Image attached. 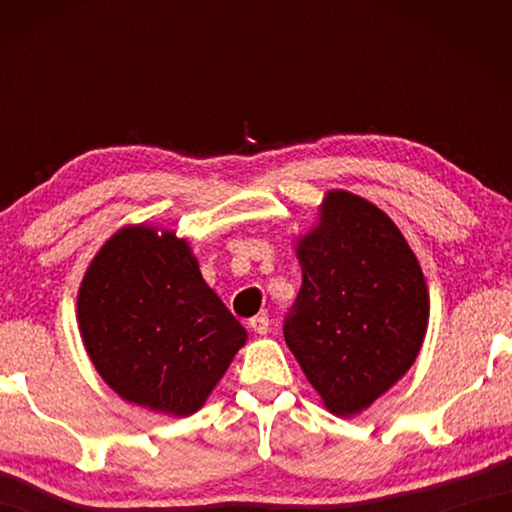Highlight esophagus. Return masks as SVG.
Wrapping results in <instances>:
<instances>
[{
	"label": "esophagus",
	"instance_id": "1",
	"mask_svg": "<svg viewBox=\"0 0 512 512\" xmlns=\"http://www.w3.org/2000/svg\"><path fill=\"white\" fill-rule=\"evenodd\" d=\"M248 327L253 329L255 334H266V332H268V316H266V314L253 316V318L248 320Z\"/></svg>",
	"mask_w": 512,
	"mask_h": 512
}]
</instances>
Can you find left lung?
I'll return each mask as SVG.
<instances>
[{
  "label": "left lung",
  "instance_id": "left-lung-1",
  "mask_svg": "<svg viewBox=\"0 0 512 512\" xmlns=\"http://www.w3.org/2000/svg\"><path fill=\"white\" fill-rule=\"evenodd\" d=\"M302 287L284 341L336 415H354L404 377L422 348L429 293L402 232L377 205L332 189L298 239Z\"/></svg>",
  "mask_w": 512,
  "mask_h": 512
}]
</instances>
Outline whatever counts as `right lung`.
I'll use <instances>...</instances> for the list:
<instances>
[{
  "mask_svg": "<svg viewBox=\"0 0 512 512\" xmlns=\"http://www.w3.org/2000/svg\"><path fill=\"white\" fill-rule=\"evenodd\" d=\"M83 345L121 400L196 413L248 334L207 287L187 239L153 225L117 230L83 275Z\"/></svg>",
  "mask_w": 512,
  "mask_h": 512,
  "instance_id": "right-lung-1",
  "label": "right lung"
}]
</instances>
